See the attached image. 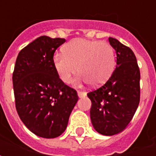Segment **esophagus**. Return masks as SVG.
<instances>
[{
    "instance_id": "esophagus-1",
    "label": "esophagus",
    "mask_w": 156,
    "mask_h": 156,
    "mask_svg": "<svg viewBox=\"0 0 156 156\" xmlns=\"http://www.w3.org/2000/svg\"><path fill=\"white\" fill-rule=\"evenodd\" d=\"M78 95L79 98H82V97H84L86 96V92L84 91H78Z\"/></svg>"
}]
</instances>
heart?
<instances>
[{
	"mask_svg": "<svg viewBox=\"0 0 156 156\" xmlns=\"http://www.w3.org/2000/svg\"><path fill=\"white\" fill-rule=\"evenodd\" d=\"M115 63V51L111 44L84 38L68 42L63 52H57L53 57L55 69L65 83H69L78 70L81 73L78 81L100 86L110 78Z\"/></svg>",
	"mask_w": 156,
	"mask_h": 156,
	"instance_id": "obj_1",
	"label": "heart"
}]
</instances>
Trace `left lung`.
<instances>
[{
    "mask_svg": "<svg viewBox=\"0 0 156 156\" xmlns=\"http://www.w3.org/2000/svg\"><path fill=\"white\" fill-rule=\"evenodd\" d=\"M117 54V66L100 88L88 93L90 118L95 130L104 135L119 134L127 127L140 99V72L130 48L109 37Z\"/></svg>",
    "mask_w": 156,
    "mask_h": 156,
    "instance_id": "obj_1",
    "label": "left lung"
}]
</instances>
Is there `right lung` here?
I'll list each match as a JSON object with an SVG mask.
<instances>
[{
    "label": "right lung",
    "mask_w": 156,
    "mask_h": 156,
    "mask_svg": "<svg viewBox=\"0 0 156 156\" xmlns=\"http://www.w3.org/2000/svg\"><path fill=\"white\" fill-rule=\"evenodd\" d=\"M64 38L41 36L19 52L12 74L16 108L21 120L37 136L61 135L78 100L77 91L59 78L53 55Z\"/></svg>",
    "instance_id": "right-lung-1"
}]
</instances>
